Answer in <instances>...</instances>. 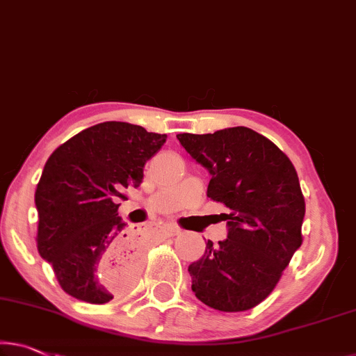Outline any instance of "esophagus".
<instances>
[{"label":"esophagus","instance_id":"1","mask_svg":"<svg viewBox=\"0 0 356 356\" xmlns=\"http://www.w3.org/2000/svg\"><path fill=\"white\" fill-rule=\"evenodd\" d=\"M157 228L162 231V233H165L167 236H175L179 231L178 226H175L172 223H157Z\"/></svg>","mask_w":356,"mask_h":356}]
</instances>
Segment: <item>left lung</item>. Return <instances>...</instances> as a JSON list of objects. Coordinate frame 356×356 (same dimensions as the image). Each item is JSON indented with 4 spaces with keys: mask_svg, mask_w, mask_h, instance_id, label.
<instances>
[{
    "mask_svg": "<svg viewBox=\"0 0 356 356\" xmlns=\"http://www.w3.org/2000/svg\"><path fill=\"white\" fill-rule=\"evenodd\" d=\"M212 175L207 197L228 212V239L205 242L188 271L200 302L220 312L259 305L280 282L302 245L305 199L292 162L275 143L247 127L207 135H177Z\"/></svg>",
    "mask_w": 356,
    "mask_h": 356,
    "instance_id": "left-lung-1",
    "label": "left lung"
}]
</instances>
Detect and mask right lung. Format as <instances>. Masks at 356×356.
<instances>
[{"label": "right lung", "instance_id": "1", "mask_svg": "<svg viewBox=\"0 0 356 356\" xmlns=\"http://www.w3.org/2000/svg\"><path fill=\"white\" fill-rule=\"evenodd\" d=\"M167 135L127 122L86 128L51 154L35 191L37 247L63 291L106 303L135 284L141 255L118 216L115 197L138 188Z\"/></svg>", "mask_w": 356, "mask_h": 356}]
</instances>
